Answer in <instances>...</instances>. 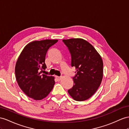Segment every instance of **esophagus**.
<instances>
[{
    "label": "esophagus",
    "instance_id": "1",
    "mask_svg": "<svg viewBox=\"0 0 129 129\" xmlns=\"http://www.w3.org/2000/svg\"><path fill=\"white\" fill-rule=\"evenodd\" d=\"M55 77H56V79H57V80L58 81H59L61 79V76H56Z\"/></svg>",
    "mask_w": 129,
    "mask_h": 129
}]
</instances>
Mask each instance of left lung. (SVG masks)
Listing matches in <instances>:
<instances>
[{"label": "left lung", "instance_id": "1", "mask_svg": "<svg viewBox=\"0 0 129 129\" xmlns=\"http://www.w3.org/2000/svg\"><path fill=\"white\" fill-rule=\"evenodd\" d=\"M71 55V66L77 74L74 85L68 90L75 100L83 101L95 94L103 77V61L93 46L81 38L62 40Z\"/></svg>", "mask_w": 129, "mask_h": 129}]
</instances>
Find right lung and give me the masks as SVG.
<instances>
[{
	"label": "right lung",
	"instance_id": "right-lung-1",
	"mask_svg": "<svg viewBox=\"0 0 129 129\" xmlns=\"http://www.w3.org/2000/svg\"><path fill=\"white\" fill-rule=\"evenodd\" d=\"M58 40L33 41L26 45L18 58L15 75L19 87L25 95L35 100L46 98L55 84L54 77L42 74L49 48Z\"/></svg>",
	"mask_w": 129,
	"mask_h": 129
}]
</instances>
